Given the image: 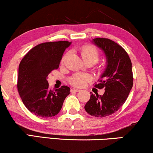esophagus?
Returning a JSON list of instances; mask_svg holds the SVG:
<instances>
[{"label":"esophagus","instance_id":"esophagus-1","mask_svg":"<svg viewBox=\"0 0 153 153\" xmlns=\"http://www.w3.org/2000/svg\"><path fill=\"white\" fill-rule=\"evenodd\" d=\"M81 91V90L80 89H78V88H72V89H71V91H72V92H79V91Z\"/></svg>","mask_w":153,"mask_h":153}]
</instances>
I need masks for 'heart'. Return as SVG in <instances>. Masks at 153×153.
<instances>
[{"label": "heart", "mask_w": 153, "mask_h": 153, "mask_svg": "<svg viewBox=\"0 0 153 153\" xmlns=\"http://www.w3.org/2000/svg\"><path fill=\"white\" fill-rule=\"evenodd\" d=\"M81 54L83 59L86 62H91L93 63H96L100 58V53L97 49L93 46H84L81 49ZM67 55L63 56L62 62L65 60ZM91 80V77L87 74H76L70 77V83L71 84L77 87H82L85 85V83Z\"/></svg>", "instance_id": "b5f03b06"}]
</instances>
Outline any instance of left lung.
I'll use <instances>...</instances> for the list:
<instances>
[{
	"instance_id": "1",
	"label": "left lung",
	"mask_w": 153,
	"mask_h": 153,
	"mask_svg": "<svg viewBox=\"0 0 153 153\" xmlns=\"http://www.w3.org/2000/svg\"><path fill=\"white\" fill-rule=\"evenodd\" d=\"M93 42L104 51L106 67L95 87L105 90L103 95L91 94L84 106L91 116L104 118L117 111L123 105L133 85L131 62L123 48L107 38L97 37Z\"/></svg>"
}]
</instances>
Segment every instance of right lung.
<instances>
[{
  "mask_svg": "<svg viewBox=\"0 0 153 153\" xmlns=\"http://www.w3.org/2000/svg\"><path fill=\"white\" fill-rule=\"evenodd\" d=\"M71 42L39 44L31 49L19 66L17 89L23 103L31 113L42 118L57 115L70 88L66 85L51 91L48 75L59 67L62 55Z\"/></svg>",
  "mask_w": 153,
  "mask_h": 153,
  "instance_id": "add662e5",
  "label": "right lung"
}]
</instances>
